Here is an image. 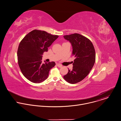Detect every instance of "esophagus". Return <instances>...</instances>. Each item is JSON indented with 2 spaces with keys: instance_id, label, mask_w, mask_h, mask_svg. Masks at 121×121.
<instances>
[{
  "instance_id": "1",
  "label": "esophagus",
  "mask_w": 121,
  "mask_h": 121,
  "mask_svg": "<svg viewBox=\"0 0 121 121\" xmlns=\"http://www.w3.org/2000/svg\"><path fill=\"white\" fill-rule=\"evenodd\" d=\"M56 65H57V66L58 67H61L62 66V65H61L59 64H57Z\"/></svg>"
}]
</instances>
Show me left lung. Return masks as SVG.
Masks as SVG:
<instances>
[{
    "instance_id": "obj_1",
    "label": "left lung",
    "mask_w": 121,
    "mask_h": 121,
    "mask_svg": "<svg viewBox=\"0 0 121 121\" xmlns=\"http://www.w3.org/2000/svg\"><path fill=\"white\" fill-rule=\"evenodd\" d=\"M73 47L72 55L74 56L72 70H68L64 79L71 84L83 80L90 73L96 60L94 47L91 41L86 37L78 33L64 36Z\"/></svg>"
}]
</instances>
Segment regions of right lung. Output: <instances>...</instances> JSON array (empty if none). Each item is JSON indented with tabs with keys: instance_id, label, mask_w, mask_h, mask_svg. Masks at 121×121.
Returning a JSON list of instances; mask_svg holds the SVG:
<instances>
[{
	"instance_id": "1",
	"label": "right lung",
	"mask_w": 121,
	"mask_h": 121,
	"mask_svg": "<svg viewBox=\"0 0 121 121\" xmlns=\"http://www.w3.org/2000/svg\"><path fill=\"white\" fill-rule=\"evenodd\" d=\"M58 37L44 30H34L20 42L17 50L18 65L22 74L31 82L44 81L50 69L55 66L54 62L43 64L42 55Z\"/></svg>"
}]
</instances>
